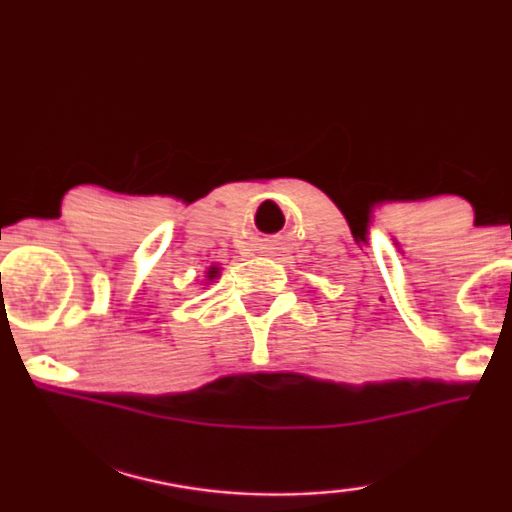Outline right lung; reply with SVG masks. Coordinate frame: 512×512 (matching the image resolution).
Masks as SVG:
<instances>
[{"label":"right lung","instance_id":"add662e5","mask_svg":"<svg viewBox=\"0 0 512 512\" xmlns=\"http://www.w3.org/2000/svg\"><path fill=\"white\" fill-rule=\"evenodd\" d=\"M216 275H218V268H211V270H209V277H211V280H214Z\"/></svg>","mask_w":512,"mask_h":512}]
</instances>
